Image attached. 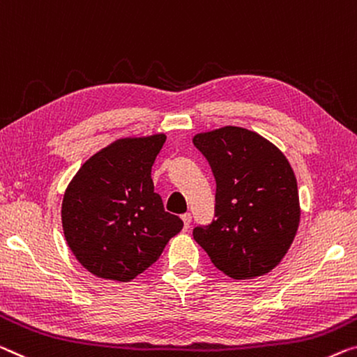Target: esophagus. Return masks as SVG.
<instances>
[{
	"label": "esophagus",
	"mask_w": 357,
	"mask_h": 357,
	"mask_svg": "<svg viewBox=\"0 0 357 357\" xmlns=\"http://www.w3.org/2000/svg\"><path fill=\"white\" fill-rule=\"evenodd\" d=\"M181 218H183V221H184V229H189L190 221H192V215H190V213H184Z\"/></svg>",
	"instance_id": "1"
}]
</instances>
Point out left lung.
Segmentation results:
<instances>
[{"label": "left lung", "mask_w": 357, "mask_h": 357, "mask_svg": "<svg viewBox=\"0 0 357 357\" xmlns=\"http://www.w3.org/2000/svg\"><path fill=\"white\" fill-rule=\"evenodd\" d=\"M194 146L216 181L215 218L195 227V242L232 279L269 273L289 252L300 222L290 163L264 137L237 126L197 135Z\"/></svg>", "instance_id": "8db88e82"}]
</instances>
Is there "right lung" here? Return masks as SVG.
<instances>
[{
	"mask_svg": "<svg viewBox=\"0 0 357 357\" xmlns=\"http://www.w3.org/2000/svg\"><path fill=\"white\" fill-rule=\"evenodd\" d=\"M165 135L120 139L78 169L62 202V227L82 266L102 279L128 282L160 258L183 229L153 192L152 165Z\"/></svg>",
	"mask_w": 357,
	"mask_h": 357,
	"instance_id": "right-lung-1",
	"label": "right lung"
}]
</instances>
